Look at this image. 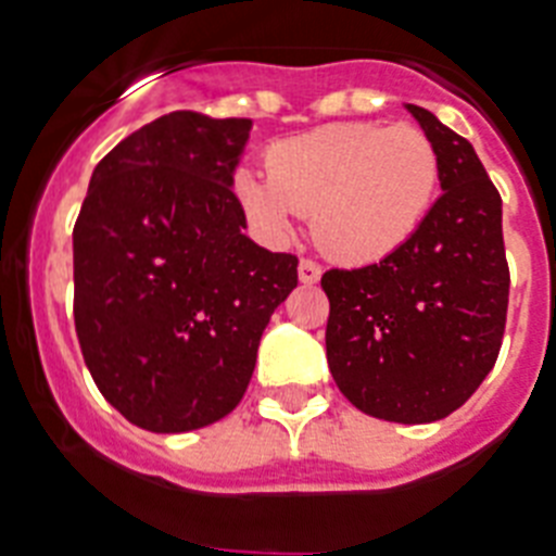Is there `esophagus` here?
Here are the masks:
<instances>
[{
    "instance_id": "obj_1",
    "label": "esophagus",
    "mask_w": 556,
    "mask_h": 556,
    "mask_svg": "<svg viewBox=\"0 0 556 556\" xmlns=\"http://www.w3.org/2000/svg\"><path fill=\"white\" fill-rule=\"evenodd\" d=\"M321 277V265L314 260H302L300 263V282L302 286H316Z\"/></svg>"
}]
</instances>
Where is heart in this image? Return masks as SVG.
I'll list each match as a JSON object with an SVG mask.
<instances>
[{"label":"heart","instance_id":"b5f03b06","mask_svg":"<svg viewBox=\"0 0 556 556\" xmlns=\"http://www.w3.org/2000/svg\"><path fill=\"white\" fill-rule=\"evenodd\" d=\"M268 175L235 172V194L251 226L286 240L296 214H311L314 240L336 263L370 265L404 249L427 220L441 163L409 124H328L279 141Z\"/></svg>","mask_w":556,"mask_h":556}]
</instances>
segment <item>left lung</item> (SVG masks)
Returning <instances> with one entry per match:
<instances>
[{
	"label": "left lung",
	"instance_id": "left-lung-1",
	"mask_svg": "<svg viewBox=\"0 0 556 556\" xmlns=\"http://www.w3.org/2000/svg\"><path fill=\"white\" fill-rule=\"evenodd\" d=\"M441 163L444 194L413 240L381 263L330 268L328 367L344 399L395 424L441 421L497 362L508 265L503 200L472 143L407 104Z\"/></svg>",
	"mask_w": 556,
	"mask_h": 556
}]
</instances>
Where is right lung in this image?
Wrapping results in <instances>:
<instances>
[{"label":"right lung","mask_w":556,"mask_h":556,"mask_svg":"<svg viewBox=\"0 0 556 556\" xmlns=\"http://www.w3.org/2000/svg\"><path fill=\"white\" fill-rule=\"evenodd\" d=\"M249 118L161 115L101 157L73 228V316L90 376L149 432H189L245 395L296 256L242 235L231 191Z\"/></svg>","instance_id":"add662e5"}]
</instances>
